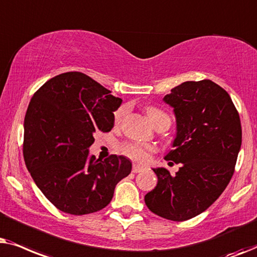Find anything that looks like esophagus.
Instances as JSON below:
<instances>
[{
    "label": "esophagus",
    "instance_id": "1",
    "mask_svg": "<svg viewBox=\"0 0 257 257\" xmlns=\"http://www.w3.org/2000/svg\"><path fill=\"white\" fill-rule=\"evenodd\" d=\"M142 170H145V167L139 166V164H134V166H133V172L134 173H140L142 172Z\"/></svg>",
    "mask_w": 257,
    "mask_h": 257
}]
</instances>
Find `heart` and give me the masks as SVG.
I'll use <instances>...</instances> for the list:
<instances>
[{
  "instance_id": "b5f03b06",
  "label": "heart",
  "mask_w": 257,
  "mask_h": 257,
  "mask_svg": "<svg viewBox=\"0 0 257 257\" xmlns=\"http://www.w3.org/2000/svg\"><path fill=\"white\" fill-rule=\"evenodd\" d=\"M126 114V108L125 107H121L118 108L117 110L115 111V122L119 123L124 118V116ZM147 114H148V117L150 119V122L153 123L154 125L156 124L157 122L160 121L161 118L163 117H168V115L166 112H163L162 110L157 108H148L147 109ZM154 150L152 146L149 145H140V143H133V145H128L124 148V153L132 159H134L136 161H140V162H146L147 160L149 159L150 153Z\"/></svg>"
}]
</instances>
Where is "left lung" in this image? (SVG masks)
<instances>
[{"label":"left lung","instance_id":"8db88e82","mask_svg":"<svg viewBox=\"0 0 257 257\" xmlns=\"http://www.w3.org/2000/svg\"><path fill=\"white\" fill-rule=\"evenodd\" d=\"M163 101L176 119L174 149L164 159L181 168L175 175L153 168L157 184L145 202L161 217L186 221L207 210L228 186L241 149V121L229 94L210 80L183 82Z\"/></svg>","mask_w":257,"mask_h":257}]
</instances>
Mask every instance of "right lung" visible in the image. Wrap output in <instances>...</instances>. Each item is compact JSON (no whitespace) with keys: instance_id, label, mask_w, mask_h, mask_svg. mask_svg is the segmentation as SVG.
<instances>
[{"instance_id":"add662e5","label":"right lung","mask_w":257,"mask_h":257,"mask_svg":"<svg viewBox=\"0 0 257 257\" xmlns=\"http://www.w3.org/2000/svg\"><path fill=\"white\" fill-rule=\"evenodd\" d=\"M119 97L80 71L47 81L25 117L23 157L34 182L57 209L71 215L107 207L116 184L132 172L122 155L104 161L89 154L94 134L110 132Z\"/></svg>"}]
</instances>
